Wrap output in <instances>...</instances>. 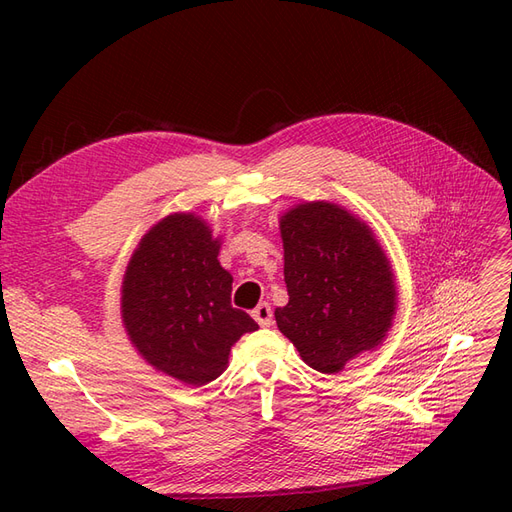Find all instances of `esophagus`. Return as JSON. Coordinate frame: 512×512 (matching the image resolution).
<instances>
[{
  "label": "esophagus",
  "mask_w": 512,
  "mask_h": 512,
  "mask_svg": "<svg viewBox=\"0 0 512 512\" xmlns=\"http://www.w3.org/2000/svg\"><path fill=\"white\" fill-rule=\"evenodd\" d=\"M252 316L260 324V327H271L273 312H271V305L269 303H258L256 309L252 312Z\"/></svg>",
  "instance_id": "1"
}]
</instances>
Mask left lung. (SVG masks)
Wrapping results in <instances>:
<instances>
[{"label": "left lung", "instance_id": "left-lung-1", "mask_svg": "<svg viewBox=\"0 0 512 512\" xmlns=\"http://www.w3.org/2000/svg\"><path fill=\"white\" fill-rule=\"evenodd\" d=\"M288 303L275 322L301 359L337 374L376 350L397 314L391 260L374 230L348 209L312 200L280 218Z\"/></svg>", "mask_w": 512, "mask_h": 512}]
</instances>
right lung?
<instances>
[{
  "mask_svg": "<svg viewBox=\"0 0 512 512\" xmlns=\"http://www.w3.org/2000/svg\"><path fill=\"white\" fill-rule=\"evenodd\" d=\"M196 213L153 224L123 273L121 320L132 346L162 374L203 386L228 365L230 348L258 324L230 305L222 241Z\"/></svg>",
  "mask_w": 512,
  "mask_h": 512,
  "instance_id": "add662e5",
  "label": "right lung"
}]
</instances>
